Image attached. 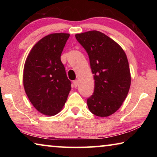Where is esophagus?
Returning <instances> with one entry per match:
<instances>
[{
    "mask_svg": "<svg viewBox=\"0 0 157 157\" xmlns=\"http://www.w3.org/2000/svg\"><path fill=\"white\" fill-rule=\"evenodd\" d=\"M78 84H79L78 80H74L73 81V84H74V86H75V87H77V86H78Z\"/></svg>",
    "mask_w": 157,
    "mask_h": 157,
    "instance_id": "34e87169",
    "label": "esophagus"
}]
</instances>
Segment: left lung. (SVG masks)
Here are the masks:
<instances>
[{
    "label": "left lung",
    "mask_w": 157,
    "mask_h": 157,
    "mask_svg": "<svg viewBox=\"0 0 157 157\" xmlns=\"http://www.w3.org/2000/svg\"><path fill=\"white\" fill-rule=\"evenodd\" d=\"M75 37L89 55L95 80L94 94L87 99L89 109L97 116H111L121 107L131 84L125 52L99 31L77 34Z\"/></svg>",
    "instance_id": "8db88e82"
}]
</instances>
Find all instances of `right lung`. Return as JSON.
<instances>
[{
    "mask_svg": "<svg viewBox=\"0 0 157 157\" xmlns=\"http://www.w3.org/2000/svg\"><path fill=\"white\" fill-rule=\"evenodd\" d=\"M70 34H50L34 45L25 60L23 86L30 102L39 112L56 115L71 89L61 55Z\"/></svg>",
    "mask_w": 157,
    "mask_h": 157,
    "instance_id": "obj_1",
    "label": "right lung"
}]
</instances>
